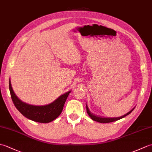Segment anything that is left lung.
<instances>
[{
	"label": "left lung",
	"instance_id": "left-lung-1",
	"mask_svg": "<svg viewBox=\"0 0 152 152\" xmlns=\"http://www.w3.org/2000/svg\"><path fill=\"white\" fill-rule=\"evenodd\" d=\"M135 107H134L133 109L131 110L127 114H124V115L120 116V117H117V118H103V117H100V116L98 115H95V114H93V113H91L90 112L89 109L88 108V105L86 104V110H87V113H88V115H89V117L91 118V119H93V121H97L99 123H110V122H113V121H118L119 119L124 118V117H125L126 115H129V114L133 112V110L134 109Z\"/></svg>",
	"mask_w": 152,
	"mask_h": 152
}]
</instances>
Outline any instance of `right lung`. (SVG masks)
<instances>
[{"label":"right lung","instance_id":"obj_1","mask_svg":"<svg viewBox=\"0 0 152 152\" xmlns=\"http://www.w3.org/2000/svg\"><path fill=\"white\" fill-rule=\"evenodd\" d=\"M9 89L12 101L21 114L32 121L44 124L53 121L61 114L64 103L71 92L69 91L61 95L50 104L35 106L23 102L16 96L12 89L10 80H9Z\"/></svg>","mask_w":152,"mask_h":152}]
</instances>
